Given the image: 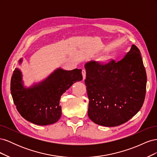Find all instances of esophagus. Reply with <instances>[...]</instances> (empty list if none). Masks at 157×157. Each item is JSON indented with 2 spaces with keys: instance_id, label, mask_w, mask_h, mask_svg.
Listing matches in <instances>:
<instances>
[{
  "instance_id": "34e87169",
  "label": "esophagus",
  "mask_w": 157,
  "mask_h": 157,
  "mask_svg": "<svg viewBox=\"0 0 157 157\" xmlns=\"http://www.w3.org/2000/svg\"><path fill=\"white\" fill-rule=\"evenodd\" d=\"M82 74L83 79H85V78H86V70H85V69H82Z\"/></svg>"
}]
</instances>
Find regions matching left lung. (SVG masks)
<instances>
[{
    "instance_id": "left-lung-1",
    "label": "left lung",
    "mask_w": 157,
    "mask_h": 157,
    "mask_svg": "<svg viewBox=\"0 0 157 157\" xmlns=\"http://www.w3.org/2000/svg\"><path fill=\"white\" fill-rule=\"evenodd\" d=\"M89 105L88 115L94 123L107 127L129 121L143 105L147 75L140 50L133 44L124 58L103 65L85 64Z\"/></svg>"
}]
</instances>
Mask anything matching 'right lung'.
<instances>
[{
	"mask_svg": "<svg viewBox=\"0 0 157 157\" xmlns=\"http://www.w3.org/2000/svg\"><path fill=\"white\" fill-rule=\"evenodd\" d=\"M21 62L20 59V65ZM82 80L81 69L58 68L42 82L26 88L20 69L16 68L11 78V94L17 111L25 120L37 125L52 124L61 116V95L75 82Z\"/></svg>",
	"mask_w": 157,
	"mask_h": 157,
	"instance_id": "add662e5",
	"label": "right lung"
}]
</instances>
